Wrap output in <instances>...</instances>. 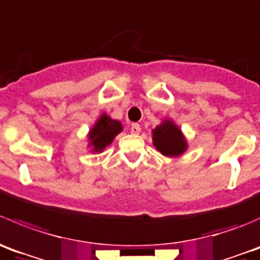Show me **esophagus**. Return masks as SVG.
<instances>
[{"label":"esophagus","instance_id":"1","mask_svg":"<svg viewBox=\"0 0 260 260\" xmlns=\"http://www.w3.org/2000/svg\"><path fill=\"white\" fill-rule=\"evenodd\" d=\"M130 131L133 134H139L141 131V127H140V125L139 124H131V126H130Z\"/></svg>","mask_w":260,"mask_h":260}]
</instances>
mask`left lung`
<instances>
[{"label":"left lung","instance_id":"obj_1","mask_svg":"<svg viewBox=\"0 0 260 260\" xmlns=\"http://www.w3.org/2000/svg\"><path fill=\"white\" fill-rule=\"evenodd\" d=\"M153 140L155 148L167 156L181 155L186 150V141L181 130L168 120L153 130Z\"/></svg>","mask_w":260,"mask_h":260}]
</instances>
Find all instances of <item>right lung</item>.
Returning <instances> with one entry per match:
<instances>
[{"label":"right lung","instance_id":"add662e5","mask_svg":"<svg viewBox=\"0 0 260 260\" xmlns=\"http://www.w3.org/2000/svg\"><path fill=\"white\" fill-rule=\"evenodd\" d=\"M121 130V124L119 121L110 119L107 115H102L96 125L89 131L88 138L93 145V150L101 151L105 146L112 143L115 136Z\"/></svg>","mask_w":260,"mask_h":260}]
</instances>
